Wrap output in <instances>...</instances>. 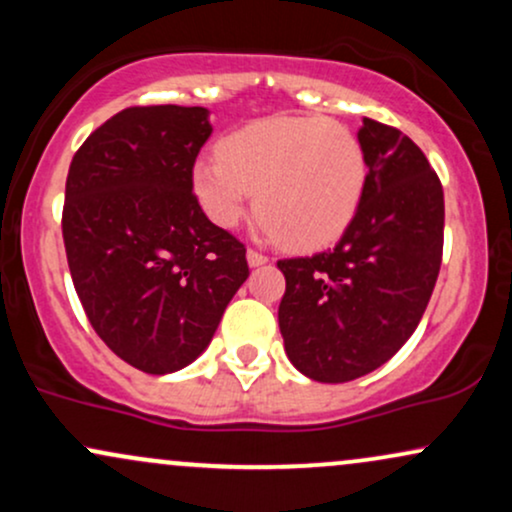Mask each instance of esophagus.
I'll return each instance as SVG.
<instances>
[{
    "label": "esophagus",
    "mask_w": 512,
    "mask_h": 512,
    "mask_svg": "<svg viewBox=\"0 0 512 512\" xmlns=\"http://www.w3.org/2000/svg\"><path fill=\"white\" fill-rule=\"evenodd\" d=\"M269 262V257L267 255H262V252H257V250H248V264L250 267H260V264H267Z\"/></svg>",
    "instance_id": "obj_1"
}]
</instances>
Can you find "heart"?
Wrapping results in <instances>:
<instances>
[{
	"label": "heart",
	"instance_id": "obj_1",
	"mask_svg": "<svg viewBox=\"0 0 512 512\" xmlns=\"http://www.w3.org/2000/svg\"><path fill=\"white\" fill-rule=\"evenodd\" d=\"M366 182L361 139L325 117L252 122L192 166V192L216 226H238L255 195L257 219L296 250L325 248L342 236Z\"/></svg>",
	"mask_w": 512,
	"mask_h": 512
}]
</instances>
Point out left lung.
I'll return each mask as SVG.
<instances>
[{
    "label": "left lung",
    "instance_id": "left-lung-1",
    "mask_svg": "<svg viewBox=\"0 0 512 512\" xmlns=\"http://www.w3.org/2000/svg\"><path fill=\"white\" fill-rule=\"evenodd\" d=\"M368 182L332 250L279 260L286 356L317 383H349L380 368L414 334L443 260V185L424 151L363 117Z\"/></svg>",
    "mask_w": 512,
    "mask_h": 512
}]
</instances>
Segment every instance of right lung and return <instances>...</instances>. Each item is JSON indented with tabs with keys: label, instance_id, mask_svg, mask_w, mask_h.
Returning a JSON list of instances; mask_svg holds the SVG:
<instances>
[{
	"label": "right lung",
	"instance_id": "obj_1",
	"mask_svg": "<svg viewBox=\"0 0 512 512\" xmlns=\"http://www.w3.org/2000/svg\"><path fill=\"white\" fill-rule=\"evenodd\" d=\"M209 110L137 105L81 144L64 190L62 236L76 296L108 349L166 375L207 349L248 279L245 245L192 192Z\"/></svg>",
	"mask_w": 512,
	"mask_h": 512
}]
</instances>
